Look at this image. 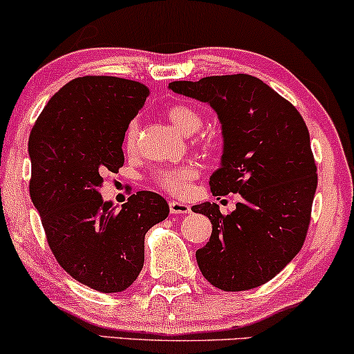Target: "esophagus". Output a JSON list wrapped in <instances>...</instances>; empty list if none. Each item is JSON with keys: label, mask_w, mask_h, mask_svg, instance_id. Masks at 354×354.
<instances>
[{"label": "esophagus", "mask_w": 354, "mask_h": 354, "mask_svg": "<svg viewBox=\"0 0 354 354\" xmlns=\"http://www.w3.org/2000/svg\"><path fill=\"white\" fill-rule=\"evenodd\" d=\"M170 212L173 213V215H176V213H189V212H191V207H189L187 203H184V202L171 201L170 202Z\"/></svg>", "instance_id": "34e87169"}]
</instances>
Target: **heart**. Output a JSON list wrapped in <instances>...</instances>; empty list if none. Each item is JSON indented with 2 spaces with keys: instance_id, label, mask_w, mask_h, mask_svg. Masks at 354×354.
<instances>
[{
  "instance_id": "heart-1",
  "label": "heart",
  "mask_w": 354,
  "mask_h": 354,
  "mask_svg": "<svg viewBox=\"0 0 354 354\" xmlns=\"http://www.w3.org/2000/svg\"><path fill=\"white\" fill-rule=\"evenodd\" d=\"M167 117L175 125L179 131L184 134L196 133L202 127V115L192 107L184 106V104H175L167 109ZM138 136V122H129L125 131V146L133 147L134 141ZM198 176V170L191 163H184L178 167H167L157 171L156 183L165 191L175 194V196H183L187 192L191 183Z\"/></svg>"
}]
</instances>
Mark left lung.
Returning a JSON list of instances; mask_svg holds the SVG:
<instances>
[{
	"mask_svg": "<svg viewBox=\"0 0 354 354\" xmlns=\"http://www.w3.org/2000/svg\"><path fill=\"white\" fill-rule=\"evenodd\" d=\"M168 88L216 112L223 156L212 192L242 197L226 216L216 203L192 207L212 223L210 242L196 252L203 277L225 292L271 281L300 252L310 225L317 175L305 122L281 94L245 73Z\"/></svg>",
	"mask_w": 354,
	"mask_h": 354,
	"instance_id": "1",
	"label": "left lung"
}]
</instances>
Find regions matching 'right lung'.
Instances as JSON below:
<instances>
[{"mask_svg":"<svg viewBox=\"0 0 354 354\" xmlns=\"http://www.w3.org/2000/svg\"><path fill=\"white\" fill-rule=\"evenodd\" d=\"M149 89L133 80L82 77L59 89L28 139L30 197L48 243L75 281L123 292L144 265V236L170 213L162 196L133 194L120 210L104 201V171L123 165V139Z\"/></svg>","mask_w":354,"mask_h":354,"instance_id":"1","label":"right lung"}]
</instances>
